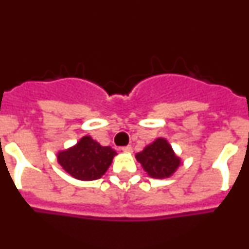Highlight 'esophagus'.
Segmentation results:
<instances>
[{
    "label": "esophagus",
    "instance_id": "34e87169",
    "mask_svg": "<svg viewBox=\"0 0 249 249\" xmlns=\"http://www.w3.org/2000/svg\"><path fill=\"white\" fill-rule=\"evenodd\" d=\"M122 151L126 152V153H131L132 152V146H124L122 147Z\"/></svg>",
    "mask_w": 249,
    "mask_h": 249
}]
</instances>
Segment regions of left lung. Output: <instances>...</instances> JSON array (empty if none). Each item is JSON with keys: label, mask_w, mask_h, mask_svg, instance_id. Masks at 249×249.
<instances>
[{"label": "left lung", "mask_w": 249, "mask_h": 249, "mask_svg": "<svg viewBox=\"0 0 249 249\" xmlns=\"http://www.w3.org/2000/svg\"><path fill=\"white\" fill-rule=\"evenodd\" d=\"M136 160L149 177L158 179L171 177L181 164V158L176 155L168 141L162 137L144 147L143 151L138 152Z\"/></svg>", "instance_id": "8db88e82"}]
</instances>
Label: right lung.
Listing matches in <instances>:
<instances>
[{"label": "right lung", "instance_id": "right-lung-1", "mask_svg": "<svg viewBox=\"0 0 249 249\" xmlns=\"http://www.w3.org/2000/svg\"><path fill=\"white\" fill-rule=\"evenodd\" d=\"M117 152L101 146L91 136H83L74 146L59 151L57 160L70 176L80 181H94L102 177Z\"/></svg>", "mask_w": 249, "mask_h": 249}]
</instances>
